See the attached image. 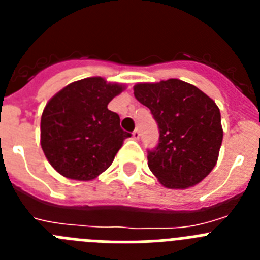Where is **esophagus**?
Wrapping results in <instances>:
<instances>
[{"mask_svg":"<svg viewBox=\"0 0 260 260\" xmlns=\"http://www.w3.org/2000/svg\"><path fill=\"white\" fill-rule=\"evenodd\" d=\"M139 137H141V132H139V128H135L134 132H133V139H134V141H138Z\"/></svg>","mask_w":260,"mask_h":260,"instance_id":"obj_1","label":"esophagus"}]
</instances>
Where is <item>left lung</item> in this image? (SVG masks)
<instances>
[{
	"instance_id": "obj_1",
	"label": "left lung",
	"mask_w": 260,
	"mask_h": 260,
	"mask_svg": "<svg viewBox=\"0 0 260 260\" xmlns=\"http://www.w3.org/2000/svg\"><path fill=\"white\" fill-rule=\"evenodd\" d=\"M134 95L157 122L158 143L148 168L168 189L201 182L217 162L222 142L220 110L201 89L180 79L138 83Z\"/></svg>"
}]
</instances>
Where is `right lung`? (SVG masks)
Here are the masks:
<instances>
[{
  "label": "right lung",
  "instance_id": "1",
  "mask_svg": "<svg viewBox=\"0 0 260 260\" xmlns=\"http://www.w3.org/2000/svg\"><path fill=\"white\" fill-rule=\"evenodd\" d=\"M122 84L100 77L73 82L50 99L40 123L45 157L66 178L91 181L107 171L130 133L119 126V116L108 109Z\"/></svg>",
  "mask_w": 260,
  "mask_h": 260
}]
</instances>
